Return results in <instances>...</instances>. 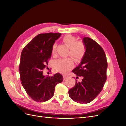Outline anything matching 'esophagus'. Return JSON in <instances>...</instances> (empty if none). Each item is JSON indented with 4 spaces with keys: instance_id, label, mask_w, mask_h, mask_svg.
<instances>
[{
    "instance_id": "obj_1",
    "label": "esophagus",
    "mask_w": 126,
    "mask_h": 126,
    "mask_svg": "<svg viewBox=\"0 0 126 126\" xmlns=\"http://www.w3.org/2000/svg\"><path fill=\"white\" fill-rule=\"evenodd\" d=\"M63 77L64 79H66L67 78V76L66 75H63Z\"/></svg>"
}]
</instances>
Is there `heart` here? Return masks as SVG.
Here are the masks:
<instances>
[{"mask_svg":"<svg viewBox=\"0 0 126 126\" xmlns=\"http://www.w3.org/2000/svg\"><path fill=\"white\" fill-rule=\"evenodd\" d=\"M63 41L69 48V54L77 62L81 60L86 52L84 44L81 42H77V38L71 35H67L63 38ZM57 44L54 43L51 47V53H56ZM74 66V62L71 58H60L55 60L53 63L54 69L56 71L65 74Z\"/></svg>","mask_w":126,"mask_h":126,"instance_id":"b5f03b06","label":"heart"}]
</instances>
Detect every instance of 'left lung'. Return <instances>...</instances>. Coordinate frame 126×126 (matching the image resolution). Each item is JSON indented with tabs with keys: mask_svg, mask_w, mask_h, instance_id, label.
<instances>
[{
	"mask_svg": "<svg viewBox=\"0 0 126 126\" xmlns=\"http://www.w3.org/2000/svg\"><path fill=\"white\" fill-rule=\"evenodd\" d=\"M86 52L78 66L72 72L82 77L81 82L76 80L68 93L72 100L80 104L92 101L102 90L107 80L108 63L104 49L93 39L83 37Z\"/></svg>",
	"mask_w": 126,
	"mask_h": 126,
	"instance_id": "left-lung-1",
	"label": "left lung"
}]
</instances>
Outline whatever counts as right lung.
Here are the masks:
<instances>
[{"label": "right lung", "mask_w": 126, "mask_h": 126, "mask_svg": "<svg viewBox=\"0 0 126 126\" xmlns=\"http://www.w3.org/2000/svg\"><path fill=\"white\" fill-rule=\"evenodd\" d=\"M61 33H40L36 36L22 50L19 64L21 84L32 99L45 102L54 94L55 86L63 81L59 73L46 77L43 70L48 65L51 56V47Z\"/></svg>", "instance_id": "obj_1"}]
</instances>
